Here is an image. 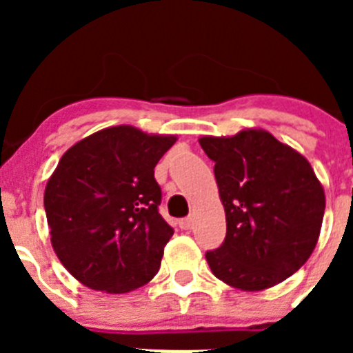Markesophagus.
<instances>
[{
    "label": "esophagus",
    "instance_id": "1",
    "mask_svg": "<svg viewBox=\"0 0 353 353\" xmlns=\"http://www.w3.org/2000/svg\"><path fill=\"white\" fill-rule=\"evenodd\" d=\"M179 226L182 228V230H191V228H192V219H191V217H185V219H180V221H179Z\"/></svg>",
    "mask_w": 353,
    "mask_h": 353
}]
</instances>
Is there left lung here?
Masks as SVG:
<instances>
[{"label": "left lung", "instance_id": "1", "mask_svg": "<svg viewBox=\"0 0 353 353\" xmlns=\"http://www.w3.org/2000/svg\"><path fill=\"white\" fill-rule=\"evenodd\" d=\"M226 212V239L208 251L217 279L261 292L297 272L314 251L325 192L304 155L263 129L203 136Z\"/></svg>", "mask_w": 353, "mask_h": 353}]
</instances>
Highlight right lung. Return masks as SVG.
Listing matches in <instances>:
<instances>
[{"mask_svg":"<svg viewBox=\"0 0 353 353\" xmlns=\"http://www.w3.org/2000/svg\"><path fill=\"white\" fill-rule=\"evenodd\" d=\"M176 136L108 127L70 146L43 192L56 256L81 285L127 293L154 279L173 228L154 168Z\"/></svg>","mask_w":353,"mask_h":353,"instance_id":"1","label":"right lung"}]
</instances>
